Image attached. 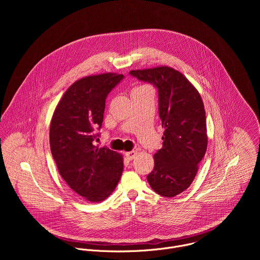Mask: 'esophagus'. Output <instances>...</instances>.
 <instances>
[{"label": "esophagus", "instance_id": "1", "mask_svg": "<svg viewBox=\"0 0 260 260\" xmlns=\"http://www.w3.org/2000/svg\"><path fill=\"white\" fill-rule=\"evenodd\" d=\"M138 152L137 151H129V152H126L125 153V157L128 159V160H133L136 156H137Z\"/></svg>", "mask_w": 260, "mask_h": 260}]
</instances>
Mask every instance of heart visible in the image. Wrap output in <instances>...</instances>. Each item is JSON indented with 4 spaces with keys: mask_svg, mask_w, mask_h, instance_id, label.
<instances>
[{
    "mask_svg": "<svg viewBox=\"0 0 260 260\" xmlns=\"http://www.w3.org/2000/svg\"><path fill=\"white\" fill-rule=\"evenodd\" d=\"M149 86H147V85H139V86H136V87H134L133 89H132V92L133 91H137V90H142V89H145V88H148Z\"/></svg>",
    "mask_w": 260,
    "mask_h": 260,
    "instance_id": "1",
    "label": "heart"
}]
</instances>
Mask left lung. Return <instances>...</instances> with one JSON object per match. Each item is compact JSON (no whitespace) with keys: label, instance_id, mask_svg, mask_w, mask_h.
<instances>
[{"label":"left lung","instance_id":"8db88e82","mask_svg":"<svg viewBox=\"0 0 260 260\" xmlns=\"http://www.w3.org/2000/svg\"><path fill=\"white\" fill-rule=\"evenodd\" d=\"M129 74L158 89L164 142L154 154V169L147 180L156 193L174 198L190 186L207 151L203 100L192 83L171 67L133 70Z\"/></svg>","mask_w":260,"mask_h":260}]
</instances>
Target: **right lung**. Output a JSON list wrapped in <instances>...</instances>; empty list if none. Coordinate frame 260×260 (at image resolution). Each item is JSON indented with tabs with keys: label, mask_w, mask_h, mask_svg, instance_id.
<instances>
[{
	"label": "right lung",
	"mask_w": 260,
	"mask_h": 260,
	"mask_svg": "<svg viewBox=\"0 0 260 260\" xmlns=\"http://www.w3.org/2000/svg\"><path fill=\"white\" fill-rule=\"evenodd\" d=\"M123 78L104 73L74 82L58 102L50 123L49 142L57 170L72 190L90 203L114 191L123 171V157L94 145L106 98Z\"/></svg>",
	"instance_id": "add662e5"
}]
</instances>
